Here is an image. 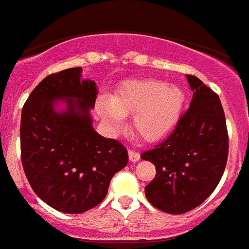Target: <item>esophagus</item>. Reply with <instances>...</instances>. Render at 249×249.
<instances>
[{"instance_id":"esophagus-1","label":"esophagus","mask_w":249,"mask_h":249,"mask_svg":"<svg viewBox=\"0 0 249 249\" xmlns=\"http://www.w3.org/2000/svg\"><path fill=\"white\" fill-rule=\"evenodd\" d=\"M128 153H129V160H130L131 162H137V161H139V159H141L139 152H137V151H134V149H129Z\"/></svg>"}]
</instances>
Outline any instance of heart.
Returning <instances> with one entry per match:
<instances>
[{"label":"heart","mask_w":249,"mask_h":249,"mask_svg":"<svg viewBox=\"0 0 249 249\" xmlns=\"http://www.w3.org/2000/svg\"><path fill=\"white\" fill-rule=\"evenodd\" d=\"M185 94L180 87L160 79H143L125 84L102 102L98 112L111 128L119 129L123 118L130 116L133 130L147 142L163 138L173 130L183 111Z\"/></svg>","instance_id":"1"}]
</instances>
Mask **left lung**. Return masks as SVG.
Listing matches in <instances>:
<instances>
[{"label": "left lung", "mask_w": 249, "mask_h": 249, "mask_svg": "<svg viewBox=\"0 0 249 249\" xmlns=\"http://www.w3.org/2000/svg\"><path fill=\"white\" fill-rule=\"evenodd\" d=\"M191 106L171 134L141 155L156 166L145 185L149 203L166 213L181 215L199 206L215 191L225 170L229 137L219 96L195 75Z\"/></svg>", "instance_id": "obj_1"}]
</instances>
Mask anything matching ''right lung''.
<instances>
[{
    "mask_svg": "<svg viewBox=\"0 0 249 249\" xmlns=\"http://www.w3.org/2000/svg\"><path fill=\"white\" fill-rule=\"evenodd\" d=\"M82 68L46 76L21 111L20 149L24 173L34 193L65 213H82L106 197L115 174L126 166L128 151L92 126L89 110L96 83L80 79ZM64 99L67 111L54 104Z\"/></svg>",
    "mask_w": 249,
    "mask_h": 249,
    "instance_id": "obj_1",
    "label": "right lung"
}]
</instances>
